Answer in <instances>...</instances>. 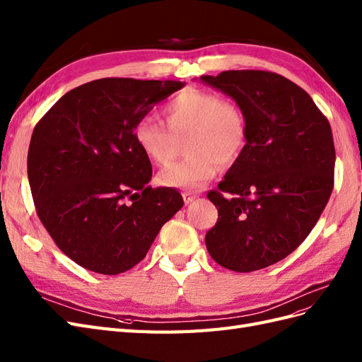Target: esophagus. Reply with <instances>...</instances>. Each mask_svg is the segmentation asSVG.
Wrapping results in <instances>:
<instances>
[{"instance_id": "obj_1", "label": "esophagus", "mask_w": 362, "mask_h": 362, "mask_svg": "<svg viewBox=\"0 0 362 362\" xmlns=\"http://www.w3.org/2000/svg\"><path fill=\"white\" fill-rule=\"evenodd\" d=\"M197 197H198V194L197 193H192V192H184L182 193V198H184L185 204H190Z\"/></svg>"}]
</instances>
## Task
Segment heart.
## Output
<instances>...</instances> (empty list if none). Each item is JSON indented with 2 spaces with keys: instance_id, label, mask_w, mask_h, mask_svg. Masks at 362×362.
<instances>
[{
  "instance_id": "heart-1",
  "label": "heart",
  "mask_w": 362,
  "mask_h": 362,
  "mask_svg": "<svg viewBox=\"0 0 362 362\" xmlns=\"http://www.w3.org/2000/svg\"><path fill=\"white\" fill-rule=\"evenodd\" d=\"M165 126L153 117H143L134 126V139L153 164L168 165L178 155L180 139L185 136L187 158L160 175L168 187L199 189L228 168L243 152L247 122L240 106L216 93L187 88L164 105Z\"/></svg>"
}]
</instances>
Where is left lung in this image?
<instances>
[{
    "label": "left lung",
    "mask_w": 362,
    "mask_h": 362,
    "mask_svg": "<svg viewBox=\"0 0 362 362\" xmlns=\"http://www.w3.org/2000/svg\"><path fill=\"white\" fill-rule=\"evenodd\" d=\"M201 79L233 97L247 122L242 155L207 193L218 222L205 245L231 271L274 265L308 238L334 190L330 123L303 88L277 73L231 70Z\"/></svg>",
    "instance_id": "obj_1"
}]
</instances>
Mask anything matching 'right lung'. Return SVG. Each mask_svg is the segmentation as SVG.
<instances>
[{"mask_svg": "<svg viewBox=\"0 0 362 362\" xmlns=\"http://www.w3.org/2000/svg\"><path fill=\"white\" fill-rule=\"evenodd\" d=\"M182 85L106 77L68 91L36 123L27 155L35 209L82 268L131 269L184 205L178 190L148 185L152 165L134 139L135 123Z\"/></svg>", "mask_w": 362, "mask_h": 362, "instance_id": "add662e5", "label": "right lung"}]
</instances>
